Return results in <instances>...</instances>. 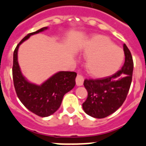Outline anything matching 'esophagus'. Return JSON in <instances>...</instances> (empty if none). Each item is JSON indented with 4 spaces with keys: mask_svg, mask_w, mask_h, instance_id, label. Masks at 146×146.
Instances as JSON below:
<instances>
[{
    "mask_svg": "<svg viewBox=\"0 0 146 146\" xmlns=\"http://www.w3.org/2000/svg\"><path fill=\"white\" fill-rule=\"evenodd\" d=\"M84 78L81 74H78L77 78H76V84L77 86H82L84 84Z\"/></svg>",
    "mask_w": 146,
    "mask_h": 146,
    "instance_id": "1",
    "label": "esophagus"
}]
</instances>
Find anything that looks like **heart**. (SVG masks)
Returning a JSON list of instances; mask_svg holds the SVG:
<instances>
[{
  "label": "heart",
  "mask_w": 146,
  "mask_h": 146,
  "mask_svg": "<svg viewBox=\"0 0 146 146\" xmlns=\"http://www.w3.org/2000/svg\"><path fill=\"white\" fill-rule=\"evenodd\" d=\"M87 72L96 78H105L119 70L124 60V52L108 37L96 36L83 50Z\"/></svg>",
  "instance_id": "1"
}]
</instances>
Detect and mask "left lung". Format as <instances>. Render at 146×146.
<instances>
[{"mask_svg":"<svg viewBox=\"0 0 146 146\" xmlns=\"http://www.w3.org/2000/svg\"><path fill=\"white\" fill-rule=\"evenodd\" d=\"M125 61L121 70L99 79H86L84 85L88 92L83 109L89 115L102 119L113 113L126 99L131 87L133 62L131 51L123 45Z\"/></svg>","mask_w":146,"mask_h":146,"instance_id":"obj_1","label":"left lung"}]
</instances>
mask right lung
<instances>
[{
  "label": "right lung",
  "instance_id": "add662e5",
  "mask_svg": "<svg viewBox=\"0 0 146 146\" xmlns=\"http://www.w3.org/2000/svg\"><path fill=\"white\" fill-rule=\"evenodd\" d=\"M42 27L31 33L18 44L13 53V78L17 96L25 108L36 115L46 117L59 109L62 98L75 86L77 73L74 72H60L53 75L41 86L29 83L21 74L18 63L19 45L31 36L46 30Z\"/></svg>",
  "mask_w": 146,
  "mask_h": 146
}]
</instances>
